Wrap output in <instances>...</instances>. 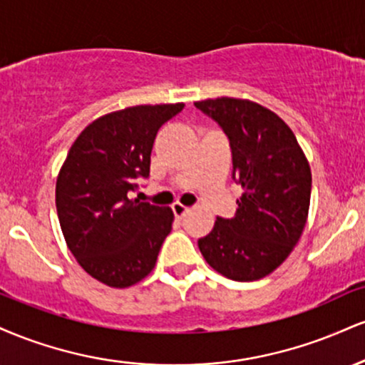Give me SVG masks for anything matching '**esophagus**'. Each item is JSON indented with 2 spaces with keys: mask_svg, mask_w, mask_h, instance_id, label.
<instances>
[{
  "mask_svg": "<svg viewBox=\"0 0 365 365\" xmlns=\"http://www.w3.org/2000/svg\"><path fill=\"white\" fill-rule=\"evenodd\" d=\"M171 209H173V215L177 216L178 220H182V217L185 216L188 211H190V209L185 207V206H183V204H180V202H175L173 206H171Z\"/></svg>",
  "mask_w": 365,
  "mask_h": 365,
  "instance_id": "1",
  "label": "esophagus"
}]
</instances>
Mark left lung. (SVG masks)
I'll use <instances>...</instances> for the list:
<instances>
[{"label":"left lung","instance_id":"1","mask_svg":"<svg viewBox=\"0 0 365 365\" xmlns=\"http://www.w3.org/2000/svg\"><path fill=\"white\" fill-rule=\"evenodd\" d=\"M223 128L233 156V180L244 188L237 215L216 217L199 238L209 266L235 282L273 273L305 228L311 166L284 121L261 104L235 98L194 103Z\"/></svg>","mask_w":365,"mask_h":365}]
</instances>
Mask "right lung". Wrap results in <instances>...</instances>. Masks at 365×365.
Returning <instances> with one entry per match:
<instances>
[{
    "mask_svg": "<svg viewBox=\"0 0 365 365\" xmlns=\"http://www.w3.org/2000/svg\"><path fill=\"white\" fill-rule=\"evenodd\" d=\"M185 104H144L110 113L82 130L56 180V211L70 252L113 288L144 279L171 232L173 211L130 199L149 178L158 130Z\"/></svg>",
    "mask_w": 365,
    "mask_h": 365,
    "instance_id": "right-lung-1",
    "label": "right lung"
}]
</instances>
